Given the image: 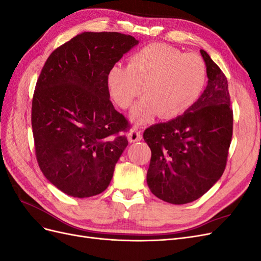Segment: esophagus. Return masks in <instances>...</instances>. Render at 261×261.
I'll use <instances>...</instances> for the list:
<instances>
[{
  "label": "esophagus",
  "mask_w": 261,
  "mask_h": 261,
  "mask_svg": "<svg viewBox=\"0 0 261 261\" xmlns=\"http://www.w3.org/2000/svg\"><path fill=\"white\" fill-rule=\"evenodd\" d=\"M143 138L141 136V132L139 129H137L136 127H134L130 129V132L128 133V140L130 143H135V141H139Z\"/></svg>",
  "instance_id": "34e87169"
}]
</instances>
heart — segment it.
<instances>
[{
    "label": "heart",
    "mask_w": 261,
    "mask_h": 261,
    "mask_svg": "<svg viewBox=\"0 0 261 261\" xmlns=\"http://www.w3.org/2000/svg\"><path fill=\"white\" fill-rule=\"evenodd\" d=\"M207 80L203 60L195 53H183L164 43H151L128 59L127 66L115 64L108 73L110 96L121 109L132 107L133 121L147 123L156 114L174 118L198 100Z\"/></svg>",
    "instance_id": "obj_1"
}]
</instances>
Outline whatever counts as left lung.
Returning <instances> with one entry per match:
<instances>
[{
  "instance_id": "1",
  "label": "left lung",
  "mask_w": 261,
  "mask_h": 261,
  "mask_svg": "<svg viewBox=\"0 0 261 261\" xmlns=\"http://www.w3.org/2000/svg\"><path fill=\"white\" fill-rule=\"evenodd\" d=\"M200 53L209 80L200 98L184 114L144 132L151 149L148 186L174 204L198 199L222 176L233 135L227 80L206 51Z\"/></svg>"
}]
</instances>
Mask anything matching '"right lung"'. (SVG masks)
Listing matches in <instances>:
<instances>
[{
  "instance_id": "right-lung-1",
  "label": "right lung",
  "mask_w": 261,
  "mask_h": 261,
  "mask_svg": "<svg viewBox=\"0 0 261 261\" xmlns=\"http://www.w3.org/2000/svg\"><path fill=\"white\" fill-rule=\"evenodd\" d=\"M138 41L120 33H83L55 49L31 103L35 151L43 175L85 198L105 192L126 146L128 121L114 109L108 73Z\"/></svg>"
}]
</instances>
